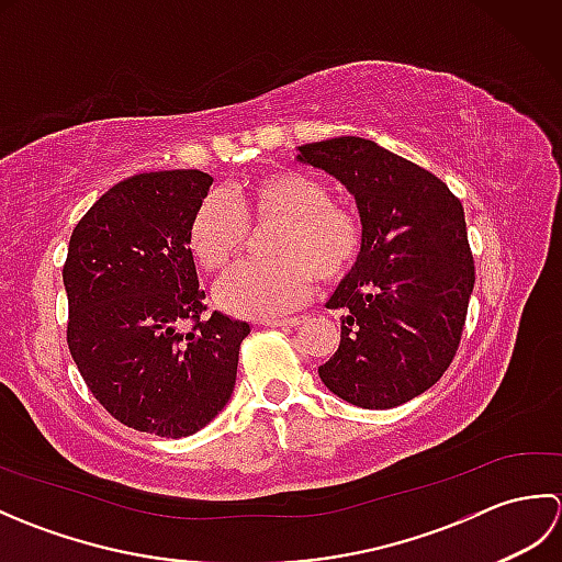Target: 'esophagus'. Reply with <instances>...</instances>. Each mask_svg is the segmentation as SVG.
I'll use <instances>...</instances> for the list:
<instances>
[{
	"mask_svg": "<svg viewBox=\"0 0 562 562\" xmlns=\"http://www.w3.org/2000/svg\"><path fill=\"white\" fill-rule=\"evenodd\" d=\"M304 324V318H268L266 326L268 328H300Z\"/></svg>",
	"mask_w": 562,
	"mask_h": 562,
	"instance_id": "34e87169",
	"label": "esophagus"
}]
</instances>
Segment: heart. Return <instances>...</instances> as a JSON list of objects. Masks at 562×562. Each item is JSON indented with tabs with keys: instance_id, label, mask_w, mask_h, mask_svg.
<instances>
[{
	"instance_id": "heart-1",
	"label": "heart",
	"mask_w": 562,
	"mask_h": 562,
	"mask_svg": "<svg viewBox=\"0 0 562 562\" xmlns=\"http://www.w3.org/2000/svg\"><path fill=\"white\" fill-rule=\"evenodd\" d=\"M268 226L262 248L270 258L241 262L220 284V302L234 314L292 312L312 294L314 278L324 284L348 278L364 248L360 214L296 169L262 173L229 195H205L190 214L186 241L198 266L214 274L241 254L250 229Z\"/></svg>"
}]
</instances>
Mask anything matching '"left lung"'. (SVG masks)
I'll return each mask as SVG.
<instances>
[{
  "label": "left lung",
  "mask_w": 562,
  "mask_h": 562,
  "mask_svg": "<svg viewBox=\"0 0 562 562\" xmlns=\"http://www.w3.org/2000/svg\"><path fill=\"white\" fill-rule=\"evenodd\" d=\"M300 151L350 190L364 226L362 256L326 304L342 308V326L318 376L360 408H393L437 384L459 350L475 282L461 200L372 139Z\"/></svg>",
  "instance_id": "1"
}]
</instances>
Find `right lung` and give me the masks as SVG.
I'll use <instances>...</instances> for the list:
<instances>
[{"instance_id":"right-lung-1","label":"right lung","mask_w":562,"mask_h":562,"mask_svg":"<svg viewBox=\"0 0 562 562\" xmlns=\"http://www.w3.org/2000/svg\"><path fill=\"white\" fill-rule=\"evenodd\" d=\"M210 186L198 169L125 178L79 220L63 268L69 355L93 398L117 423L169 439L224 408L250 333L222 312L205 316L186 226Z\"/></svg>"}]
</instances>
